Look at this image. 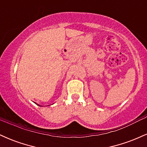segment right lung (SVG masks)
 Listing matches in <instances>:
<instances>
[{
  "label": "right lung",
  "mask_w": 147,
  "mask_h": 147,
  "mask_svg": "<svg viewBox=\"0 0 147 147\" xmlns=\"http://www.w3.org/2000/svg\"><path fill=\"white\" fill-rule=\"evenodd\" d=\"M38 105V106H40V105H39V104H37Z\"/></svg>",
  "instance_id": "1"
}]
</instances>
